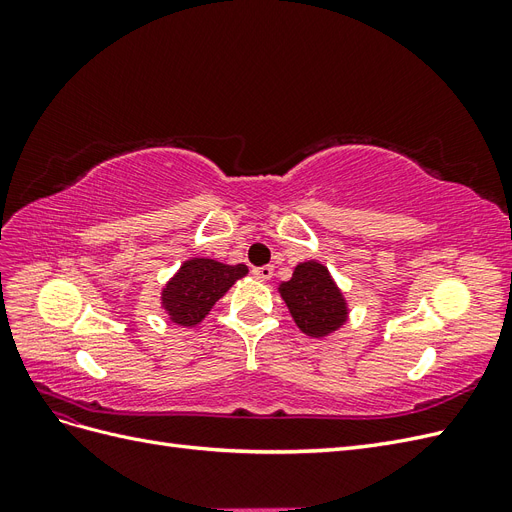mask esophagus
<instances>
[{
	"instance_id": "obj_1",
	"label": "esophagus",
	"mask_w": 512,
	"mask_h": 512,
	"mask_svg": "<svg viewBox=\"0 0 512 512\" xmlns=\"http://www.w3.org/2000/svg\"><path fill=\"white\" fill-rule=\"evenodd\" d=\"M252 273H254L256 280H260V282H267V280H271V277H273V267H271V265L256 267V269H252Z\"/></svg>"
}]
</instances>
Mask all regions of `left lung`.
Segmentation results:
<instances>
[{"instance_id": "8db88e82", "label": "left lung", "mask_w": 512, "mask_h": 512, "mask_svg": "<svg viewBox=\"0 0 512 512\" xmlns=\"http://www.w3.org/2000/svg\"><path fill=\"white\" fill-rule=\"evenodd\" d=\"M284 299L292 320L309 337H329L350 318V307L331 271L318 260L299 262L288 282H282Z\"/></svg>"}]
</instances>
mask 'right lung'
I'll return each instance as SVG.
<instances>
[{
  "mask_svg": "<svg viewBox=\"0 0 512 512\" xmlns=\"http://www.w3.org/2000/svg\"><path fill=\"white\" fill-rule=\"evenodd\" d=\"M247 275L245 265H224L220 260L194 256L179 267L162 288V309L179 327H196L237 280Z\"/></svg>",
  "mask_w": 512,
  "mask_h": 512,
  "instance_id": "add662e5",
  "label": "right lung"
}]
</instances>
